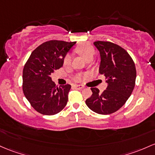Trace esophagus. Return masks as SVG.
Returning <instances> with one entry per match:
<instances>
[{"label": "esophagus", "instance_id": "1", "mask_svg": "<svg viewBox=\"0 0 155 155\" xmlns=\"http://www.w3.org/2000/svg\"><path fill=\"white\" fill-rule=\"evenodd\" d=\"M74 87L75 88H76V89H79V90H81L84 87V86L81 85V84H74Z\"/></svg>", "mask_w": 155, "mask_h": 155}]
</instances>
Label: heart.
<instances>
[{
  "label": "heart",
  "instance_id": "obj_1",
  "mask_svg": "<svg viewBox=\"0 0 155 155\" xmlns=\"http://www.w3.org/2000/svg\"><path fill=\"white\" fill-rule=\"evenodd\" d=\"M75 51L79 54L81 57H84L87 61L89 59H93V56H94L96 50H95L94 47L90 43H81L78 45L75 48ZM71 62V57L70 55H66L63 59V65L64 67L69 66ZM87 74H78L74 76V81H79L81 77H85Z\"/></svg>",
  "mask_w": 155,
  "mask_h": 155
}]
</instances>
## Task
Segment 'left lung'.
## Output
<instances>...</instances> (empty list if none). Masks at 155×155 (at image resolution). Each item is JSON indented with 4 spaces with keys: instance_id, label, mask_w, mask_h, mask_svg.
I'll list each match as a JSON object with an SVG mask.
<instances>
[{
    "instance_id": "left-lung-1",
    "label": "left lung",
    "mask_w": 155,
    "mask_h": 155,
    "mask_svg": "<svg viewBox=\"0 0 155 155\" xmlns=\"http://www.w3.org/2000/svg\"><path fill=\"white\" fill-rule=\"evenodd\" d=\"M101 55L99 73L107 79L108 86L102 93L91 87L92 96L85 101L95 113L108 115L127 102L135 85L136 68L133 59L120 45L109 41H96Z\"/></svg>"
}]
</instances>
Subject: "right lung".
Here are the masks:
<instances>
[{"label":"right lung","instance_id":"right-lung-1","mask_svg":"<svg viewBox=\"0 0 155 155\" xmlns=\"http://www.w3.org/2000/svg\"><path fill=\"white\" fill-rule=\"evenodd\" d=\"M76 42L49 40L39 45L30 55L23 71V91L37 112L53 115L63 110L68 102L71 84L58 87L51 75L63 64V59Z\"/></svg>","mask_w":155,"mask_h":155}]
</instances>
